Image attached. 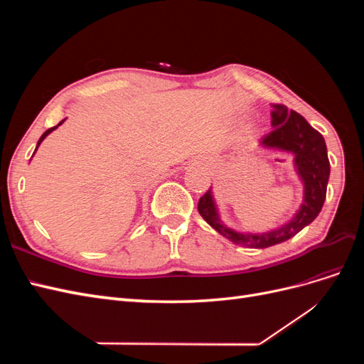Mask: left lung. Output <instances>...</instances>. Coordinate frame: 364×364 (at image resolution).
<instances>
[{
    "label": "left lung",
    "instance_id": "obj_1",
    "mask_svg": "<svg viewBox=\"0 0 364 364\" xmlns=\"http://www.w3.org/2000/svg\"><path fill=\"white\" fill-rule=\"evenodd\" d=\"M272 127V132L262 136L261 146L270 150L291 153L294 156V170L304 183L302 205L290 222L262 234L240 232V230L228 228L220 220L211 190H208L200 197L197 205L205 222L214 228L220 235L226 237L238 246L266 249L290 240L318 215L326 197L329 161L323 136L308 124L302 115L289 111L284 105H273Z\"/></svg>",
    "mask_w": 364,
    "mask_h": 364
}]
</instances>
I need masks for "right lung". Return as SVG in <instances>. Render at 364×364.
I'll use <instances>...</instances> for the list:
<instances>
[{
	"label": "right lung",
	"mask_w": 364,
	"mask_h": 364,
	"mask_svg": "<svg viewBox=\"0 0 364 364\" xmlns=\"http://www.w3.org/2000/svg\"><path fill=\"white\" fill-rule=\"evenodd\" d=\"M63 121H65V119H62V121H60V123H59L58 126H54V127H51V129H48V130H46V132H43V134H42V136H41V138H39V141H38V146H36V150H38V147L41 146V142H42L43 139H46V138H47V136H48V135L51 134V132H53V130H56V129H58V127H59V126H60V124L63 123ZM36 150H35V151H36ZM33 155H35V153H33Z\"/></svg>",
	"instance_id": "right-lung-1"
}]
</instances>
